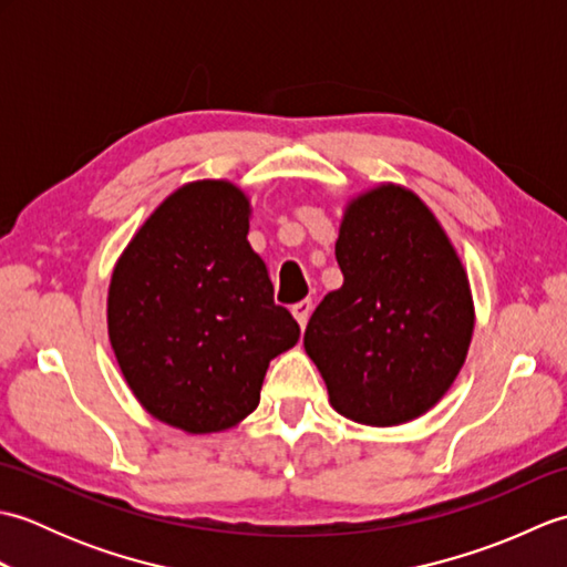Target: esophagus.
<instances>
[{
  "label": "esophagus",
  "mask_w": 567,
  "mask_h": 567,
  "mask_svg": "<svg viewBox=\"0 0 567 567\" xmlns=\"http://www.w3.org/2000/svg\"><path fill=\"white\" fill-rule=\"evenodd\" d=\"M309 315H311V299H302V302H297V305L292 307V317L297 319L299 329H305V327H307V319H309Z\"/></svg>",
  "instance_id": "obj_1"
}]
</instances>
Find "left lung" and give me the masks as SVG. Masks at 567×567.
I'll use <instances>...</instances> for the list:
<instances>
[{
  "mask_svg": "<svg viewBox=\"0 0 567 567\" xmlns=\"http://www.w3.org/2000/svg\"><path fill=\"white\" fill-rule=\"evenodd\" d=\"M343 285L311 315L305 351L341 416L400 426L451 390L475 329L463 260L426 202L380 183L346 202Z\"/></svg>",
  "mask_w": 567,
  "mask_h": 567,
  "instance_id": "obj_1",
  "label": "left lung"
}]
</instances>
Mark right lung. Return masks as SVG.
<instances>
[{
  "mask_svg": "<svg viewBox=\"0 0 567 567\" xmlns=\"http://www.w3.org/2000/svg\"><path fill=\"white\" fill-rule=\"evenodd\" d=\"M250 199L195 179L153 209L118 256L106 329L138 404L185 433H219L260 402L270 360L299 341L248 244Z\"/></svg>",
  "mask_w": 567,
  "mask_h": 567,
  "instance_id": "1",
  "label": "right lung"
}]
</instances>
